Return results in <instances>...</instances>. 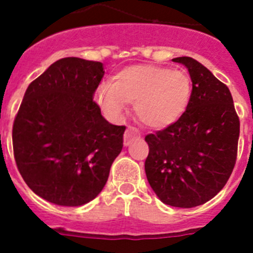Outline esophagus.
<instances>
[{"instance_id":"obj_1","label":"esophagus","mask_w":253,"mask_h":253,"mask_svg":"<svg viewBox=\"0 0 253 253\" xmlns=\"http://www.w3.org/2000/svg\"><path fill=\"white\" fill-rule=\"evenodd\" d=\"M140 138V131L134 126H128L124 133V146H129L133 140Z\"/></svg>"}]
</instances>
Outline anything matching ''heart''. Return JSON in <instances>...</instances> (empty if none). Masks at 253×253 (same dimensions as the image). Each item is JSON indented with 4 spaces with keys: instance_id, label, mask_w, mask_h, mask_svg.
Returning a JSON list of instances; mask_svg holds the SVG:
<instances>
[{
    "instance_id": "b5f03b06",
    "label": "heart",
    "mask_w": 253,
    "mask_h": 253,
    "mask_svg": "<svg viewBox=\"0 0 253 253\" xmlns=\"http://www.w3.org/2000/svg\"><path fill=\"white\" fill-rule=\"evenodd\" d=\"M191 97V81L185 71L156 64H137L120 71L114 82L100 84L95 100L110 119H119L126 104L147 126L161 129L185 113Z\"/></svg>"
}]
</instances>
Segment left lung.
Instances as JSON below:
<instances>
[{
	"mask_svg": "<svg viewBox=\"0 0 253 253\" xmlns=\"http://www.w3.org/2000/svg\"><path fill=\"white\" fill-rule=\"evenodd\" d=\"M172 60L189 71L191 97L177 122L146 137L144 169L161 202L194 208L227 184L237 160L240 119L229 88L207 67L190 57Z\"/></svg>",
	"mask_w": 253,
	"mask_h": 253,
	"instance_id": "1",
	"label": "left lung"
}]
</instances>
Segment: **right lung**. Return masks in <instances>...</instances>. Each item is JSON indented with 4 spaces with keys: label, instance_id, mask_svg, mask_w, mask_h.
Returning a JSON list of instances; mask_svg holds the SVG:
<instances>
[{
    "label": "right lung",
    "instance_id": "add662e5",
    "mask_svg": "<svg viewBox=\"0 0 253 253\" xmlns=\"http://www.w3.org/2000/svg\"><path fill=\"white\" fill-rule=\"evenodd\" d=\"M101 62L68 57L29 84L12 126L20 175L40 198L63 207L93 200L123 148L124 125L101 115L93 93Z\"/></svg>",
    "mask_w": 253,
    "mask_h": 253
}]
</instances>
